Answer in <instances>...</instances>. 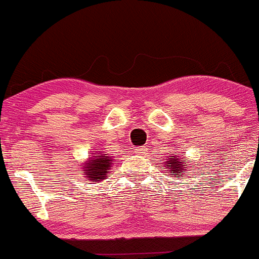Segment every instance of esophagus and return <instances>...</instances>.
I'll return each instance as SVG.
<instances>
[{
  "label": "esophagus",
  "instance_id": "esophagus-1",
  "mask_svg": "<svg viewBox=\"0 0 259 259\" xmlns=\"http://www.w3.org/2000/svg\"><path fill=\"white\" fill-rule=\"evenodd\" d=\"M134 152L137 154H146L147 149H146V147H135Z\"/></svg>",
  "mask_w": 259,
  "mask_h": 259
}]
</instances>
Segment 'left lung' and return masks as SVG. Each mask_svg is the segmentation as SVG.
Returning <instances> with one entry per match:
<instances>
[{"label": "left lung", "instance_id": "left-lung-1", "mask_svg": "<svg viewBox=\"0 0 259 259\" xmlns=\"http://www.w3.org/2000/svg\"><path fill=\"white\" fill-rule=\"evenodd\" d=\"M166 166L168 167L167 174L176 176H183L187 171H189V165H188V159L180 156H174L172 158H168L165 161Z\"/></svg>", "mask_w": 259, "mask_h": 259}]
</instances>
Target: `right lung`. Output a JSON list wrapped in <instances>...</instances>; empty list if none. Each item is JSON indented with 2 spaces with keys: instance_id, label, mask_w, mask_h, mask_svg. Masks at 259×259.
Instances as JSON below:
<instances>
[{
  "instance_id": "right-lung-1",
  "label": "right lung",
  "mask_w": 259,
  "mask_h": 259,
  "mask_svg": "<svg viewBox=\"0 0 259 259\" xmlns=\"http://www.w3.org/2000/svg\"><path fill=\"white\" fill-rule=\"evenodd\" d=\"M112 157L106 156L105 152L97 153V156L91 157V158L84 163V175H85L87 181H102L107 179L111 165H112Z\"/></svg>"
}]
</instances>
